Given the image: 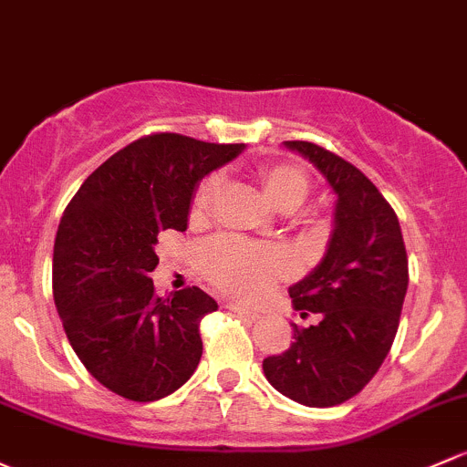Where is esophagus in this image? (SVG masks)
<instances>
[{
  "label": "esophagus",
  "instance_id": "obj_1",
  "mask_svg": "<svg viewBox=\"0 0 467 467\" xmlns=\"http://www.w3.org/2000/svg\"><path fill=\"white\" fill-rule=\"evenodd\" d=\"M225 308H230V311L239 313V316H244V317H246V320H259V313L250 311V308L242 306V304H237V302H228V304H225Z\"/></svg>",
  "mask_w": 467,
  "mask_h": 467
}]
</instances>
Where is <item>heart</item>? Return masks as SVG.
Segmentation results:
<instances>
[{
    "instance_id": "b5f03b06",
    "label": "heart",
    "mask_w": 467,
    "mask_h": 467,
    "mask_svg": "<svg viewBox=\"0 0 467 467\" xmlns=\"http://www.w3.org/2000/svg\"><path fill=\"white\" fill-rule=\"evenodd\" d=\"M264 194L279 213H296L308 196V179L302 170L288 163H268L257 170ZM219 190V176L210 174L196 185L190 214L203 219L213 208ZM201 266L221 291L244 299H254L273 286L275 279L291 271L286 253L262 248L233 237H217L201 250Z\"/></svg>"
}]
</instances>
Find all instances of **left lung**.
Returning <instances> with one entry per match:
<instances>
[{"label": "left lung", "instance_id": "left-lung-1", "mask_svg": "<svg viewBox=\"0 0 467 467\" xmlns=\"http://www.w3.org/2000/svg\"><path fill=\"white\" fill-rule=\"evenodd\" d=\"M286 150L313 163L336 192V219L322 262L288 288L299 317L293 342L264 360L268 382L306 407L353 399L391 349L405 302L407 253L394 208L356 165L306 140Z\"/></svg>", "mask_w": 467, "mask_h": 467}]
</instances>
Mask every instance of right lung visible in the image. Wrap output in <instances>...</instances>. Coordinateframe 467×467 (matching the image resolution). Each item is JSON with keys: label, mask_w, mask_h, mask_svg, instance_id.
<instances>
[{"label": "right lung", "mask_w": 467, "mask_h": 467, "mask_svg": "<svg viewBox=\"0 0 467 467\" xmlns=\"http://www.w3.org/2000/svg\"><path fill=\"white\" fill-rule=\"evenodd\" d=\"M242 150L143 136L87 176L62 214L53 248L57 316L87 371L122 399H165L199 365V322L217 302L196 286L156 296L154 246L161 230L188 228L199 181Z\"/></svg>", "instance_id": "add662e5"}]
</instances>
